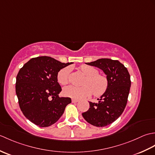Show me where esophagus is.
I'll list each match as a JSON object with an SVG mask.
<instances>
[{
    "label": "esophagus",
    "instance_id": "1",
    "mask_svg": "<svg viewBox=\"0 0 155 155\" xmlns=\"http://www.w3.org/2000/svg\"><path fill=\"white\" fill-rule=\"evenodd\" d=\"M79 101L78 99H77V98H72V103H77V102Z\"/></svg>",
    "mask_w": 155,
    "mask_h": 155
}]
</instances>
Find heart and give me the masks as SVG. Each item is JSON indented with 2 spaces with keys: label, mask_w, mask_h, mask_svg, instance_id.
<instances>
[{
  "label": "heart",
  "mask_w": 155,
  "mask_h": 155,
  "mask_svg": "<svg viewBox=\"0 0 155 155\" xmlns=\"http://www.w3.org/2000/svg\"><path fill=\"white\" fill-rule=\"evenodd\" d=\"M79 69L86 76L83 83V86H68L63 89L65 97L72 98H82L89 97L93 93L94 96L99 97L107 91L109 81L106 75L98 74V69L90 65H81ZM71 68L67 67L58 72L57 81L61 85H67L70 82Z\"/></svg>",
  "instance_id": "1"
}]
</instances>
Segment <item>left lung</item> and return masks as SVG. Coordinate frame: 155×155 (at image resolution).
<instances>
[{
	"instance_id": "left-lung-1",
	"label": "left lung",
	"mask_w": 155,
	"mask_h": 155,
	"mask_svg": "<svg viewBox=\"0 0 155 155\" xmlns=\"http://www.w3.org/2000/svg\"><path fill=\"white\" fill-rule=\"evenodd\" d=\"M86 64L103 70L109 81V86L98 99V103L89 102L90 108L82 114L93 126L106 127L116 120L126 107L131 84L129 72L119 61L110 58L98 59Z\"/></svg>"
}]
</instances>
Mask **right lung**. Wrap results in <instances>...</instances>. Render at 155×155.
<instances>
[{
    "mask_svg": "<svg viewBox=\"0 0 155 155\" xmlns=\"http://www.w3.org/2000/svg\"><path fill=\"white\" fill-rule=\"evenodd\" d=\"M72 64L62 63L50 57L32 58L16 76V94L25 117L41 127L57 122L71 98L59 97L62 91L57 81L61 69Z\"/></svg>",
    "mask_w": 155,
    "mask_h": 155,
    "instance_id": "add662e5",
    "label": "right lung"
}]
</instances>
